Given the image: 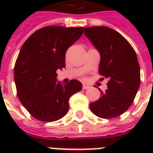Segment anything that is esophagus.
<instances>
[{
  "mask_svg": "<svg viewBox=\"0 0 153 153\" xmlns=\"http://www.w3.org/2000/svg\"><path fill=\"white\" fill-rule=\"evenodd\" d=\"M89 88V86H87L86 84H83L82 85V90H86V89Z\"/></svg>",
  "mask_w": 153,
  "mask_h": 153,
  "instance_id": "34e87169",
  "label": "esophagus"
}]
</instances>
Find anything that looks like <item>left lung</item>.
<instances>
[{"label": "left lung", "mask_w": 153, "mask_h": 153, "mask_svg": "<svg viewBox=\"0 0 153 153\" xmlns=\"http://www.w3.org/2000/svg\"><path fill=\"white\" fill-rule=\"evenodd\" d=\"M84 34L100 54L99 74L109 79L105 92L90 104L101 118H114L133 104L140 83L137 56L130 44L115 30L105 26L84 28Z\"/></svg>", "instance_id": "obj_1"}]
</instances>
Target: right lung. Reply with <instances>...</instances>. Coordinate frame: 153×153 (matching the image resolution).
<instances>
[{"label":"right lung","mask_w":153,"mask_h":153,"mask_svg":"<svg viewBox=\"0 0 153 153\" xmlns=\"http://www.w3.org/2000/svg\"><path fill=\"white\" fill-rule=\"evenodd\" d=\"M83 33V27L48 26L37 30L23 44L16 61L14 80L20 102L37 120L62 118L69 99L82 90L76 79L57 81L58 69L65 67L66 51Z\"/></svg>","instance_id":"add662e5"}]
</instances>
